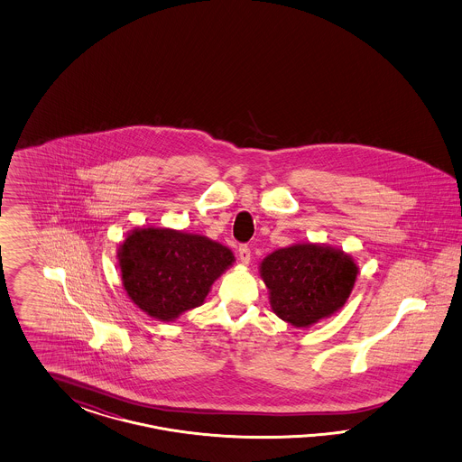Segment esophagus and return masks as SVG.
<instances>
[{"instance_id":"esophagus-1","label":"esophagus","mask_w":462,"mask_h":462,"mask_svg":"<svg viewBox=\"0 0 462 462\" xmlns=\"http://www.w3.org/2000/svg\"><path fill=\"white\" fill-rule=\"evenodd\" d=\"M238 259L244 266H247L251 263V249L247 245H240L238 247Z\"/></svg>"}]
</instances>
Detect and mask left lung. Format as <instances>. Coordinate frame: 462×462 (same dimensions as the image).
<instances>
[{
  "instance_id": "8db88e82",
  "label": "left lung",
  "mask_w": 462,
  "mask_h": 462,
  "mask_svg": "<svg viewBox=\"0 0 462 462\" xmlns=\"http://www.w3.org/2000/svg\"><path fill=\"white\" fill-rule=\"evenodd\" d=\"M259 273L273 311L281 320L307 328L346 305L359 267L340 249L307 242L269 254Z\"/></svg>"
}]
</instances>
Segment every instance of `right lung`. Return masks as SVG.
<instances>
[{"instance_id": "right-lung-1", "label": "right lung", "mask_w": 462, "mask_h": 462, "mask_svg": "<svg viewBox=\"0 0 462 462\" xmlns=\"http://www.w3.org/2000/svg\"><path fill=\"white\" fill-rule=\"evenodd\" d=\"M234 261V252L222 244L172 228H135L118 249L128 298L161 322L203 305L211 284Z\"/></svg>"}]
</instances>
